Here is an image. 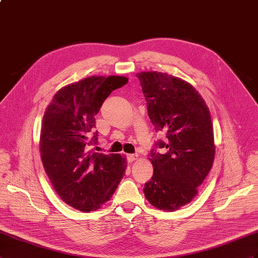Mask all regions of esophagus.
<instances>
[{
	"instance_id": "34e87169",
	"label": "esophagus",
	"mask_w": 258,
	"mask_h": 258,
	"mask_svg": "<svg viewBox=\"0 0 258 258\" xmlns=\"http://www.w3.org/2000/svg\"><path fill=\"white\" fill-rule=\"evenodd\" d=\"M137 158H138L137 154H128V155H126V159H127L128 162H132V161L136 160Z\"/></svg>"
}]
</instances>
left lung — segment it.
Instances as JSON below:
<instances>
[{
	"mask_svg": "<svg viewBox=\"0 0 258 258\" xmlns=\"http://www.w3.org/2000/svg\"><path fill=\"white\" fill-rule=\"evenodd\" d=\"M156 132L168 140L150 150L154 175L145 183L147 201L161 210L174 211L192 202L215 158L210 112L189 83L167 73H137Z\"/></svg>",
	"mask_w": 258,
	"mask_h": 258,
	"instance_id": "obj_1",
	"label": "left lung"
}]
</instances>
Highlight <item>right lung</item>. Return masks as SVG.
I'll use <instances>...</instances> for the list:
<instances>
[{
	"label": "right lung",
	"mask_w": 258,
	"mask_h": 258,
	"mask_svg": "<svg viewBox=\"0 0 258 258\" xmlns=\"http://www.w3.org/2000/svg\"><path fill=\"white\" fill-rule=\"evenodd\" d=\"M124 76H90L61 88L45 109L40 155L45 173L61 200L88 213L115 192L126 169L120 154L88 151L98 143L95 115Z\"/></svg>",
	"instance_id": "add662e5"
}]
</instances>
